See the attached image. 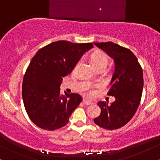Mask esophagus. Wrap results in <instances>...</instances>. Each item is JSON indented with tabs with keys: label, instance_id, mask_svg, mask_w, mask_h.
I'll list each match as a JSON object with an SVG mask.
<instances>
[{
	"label": "esophagus",
	"instance_id": "obj_1",
	"mask_svg": "<svg viewBox=\"0 0 160 160\" xmlns=\"http://www.w3.org/2000/svg\"><path fill=\"white\" fill-rule=\"evenodd\" d=\"M82 103H83L84 104H86V105H90V104H92V102H90V101H89V100L83 99V100H82Z\"/></svg>",
	"mask_w": 160,
	"mask_h": 160
}]
</instances>
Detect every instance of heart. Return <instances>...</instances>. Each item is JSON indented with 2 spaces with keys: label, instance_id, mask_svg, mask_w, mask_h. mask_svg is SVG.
Wrapping results in <instances>:
<instances>
[{
  "label": "heart",
  "instance_id": "obj_1",
  "mask_svg": "<svg viewBox=\"0 0 160 160\" xmlns=\"http://www.w3.org/2000/svg\"><path fill=\"white\" fill-rule=\"evenodd\" d=\"M91 62L95 68L99 65H107L108 56L103 51L95 50L91 56Z\"/></svg>",
  "mask_w": 160,
  "mask_h": 160
}]
</instances>
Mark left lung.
I'll return each instance as SVG.
<instances>
[{"label":"left lung","instance_id":"1","mask_svg":"<svg viewBox=\"0 0 160 160\" xmlns=\"http://www.w3.org/2000/svg\"><path fill=\"white\" fill-rule=\"evenodd\" d=\"M94 44L114 61L115 70L108 95L116 99L111 104L98 102L101 114L94 119V122L103 128L117 129L128 123L138 108L144 86L143 71L130 49L113 42Z\"/></svg>","mask_w":160,"mask_h":160}]
</instances>
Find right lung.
I'll list each match as a JSON object with an SVG mask.
<instances>
[{"instance_id": "obj_1", "label": "right lung", "mask_w": 160, "mask_h": 160, "mask_svg": "<svg viewBox=\"0 0 160 160\" xmlns=\"http://www.w3.org/2000/svg\"><path fill=\"white\" fill-rule=\"evenodd\" d=\"M92 43L53 42L37 52L23 78L22 94L31 120L46 130L57 129L68 122L82 101L77 93L60 95L62 79L71 74Z\"/></svg>"}]
</instances>
